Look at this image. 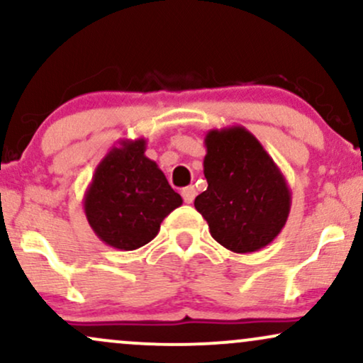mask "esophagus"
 <instances>
[{"label":"esophagus","mask_w":363,"mask_h":363,"mask_svg":"<svg viewBox=\"0 0 363 363\" xmlns=\"http://www.w3.org/2000/svg\"><path fill=\"white\" fill-rule=\"evenodd\" d=\"M182 198H184V203H187V205H191V203H193L194 198H196L194 186L184 187V189H182Z\"/></svg>","instance_id":"34e87169"}]
</instances>
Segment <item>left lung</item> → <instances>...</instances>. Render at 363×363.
<instances>
[{"instance_id": "1", "label": "left lung", "mask_w": 363, "mask_h": 363, "mask_svg": "<svg viewBox=\"0 0 363 363\" xmlns=\"http://www.w3.org/2000/svg\"><path fill=\"white\" fill-rule=\"evenodd\" d=\"M203 160L208 187L194 206L210 234L232 252L266 247L285 227L291 206L286 179L244 126L211 129Z\"/></svg>"}]
</instances>
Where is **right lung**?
Listing matches in <instances>:
<instances>
[{
  "label": "right lung",
  "mask_w": 363,
  "mask_h": 363,
  "mask_svg": "<svg viewBox=\"0 0 363 363\" xmlns=\"http://www.w3.org/2000/svg\"><path fill=\"white\" fill-rule=\"evenodd\" d=\"M147 140H121L95 169L83 210L95 235L119 251H135L182 205L164 172L145 155Z\"/></svg>",
  "instance_id": "right-lung-1"
}]
</instances>
